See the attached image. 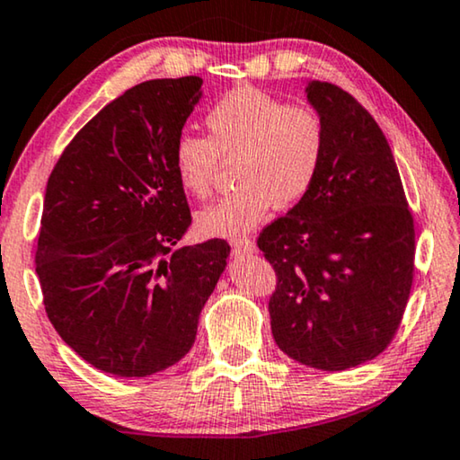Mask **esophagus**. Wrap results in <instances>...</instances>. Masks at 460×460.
Listing matches in <instances>:
<instances>
[{
	"label": "esophagus",
	"instance_id": "1",
	"mask_svg": "<svg viewBox=\"0 0 460 460\" xmlns=\"http://www.w3.org/2000/svg\"><path fill=\"white\" fill-rule=\"evenodd\" d=\"M231 245L235 254H254L256 252V243L252 239H235Z\"/></svg>",
	"mask_w": 460,
	"mask_h": 460
}]
</instances>
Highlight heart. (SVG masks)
<instances>
[{
    "label": "heart",
    "mask_w": 460,
    "mask_h": 460,
    "mask_svg": "<svg viewBox=\"0 0 460 460\" xmlns=\"http://www.w3.org/2000/svg\"><path fill=\"white\" fill-rule=\"evenodd\" d=\"M208 137L183 133L174 141L172 166L181 187L196 198L212 190L221 160H235L227 196L198 212L208 237H239L289 208L313 187L325 152V127L306 106H289L256 87H239L206 114Z\"/></svg>",
    "instance_id": "heart-1"
}]
</instances>
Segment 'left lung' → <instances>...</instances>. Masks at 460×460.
Returning <instances> with one entry per match:
<instances>
[{
	"label": "left lung",
	"mask_w": 460,
	"mask_h": 460,
	"mask_svg": "<svg viewBox=\"0 0 460 460\" xmlns=\"http://www.w3.org/2000/svg\"><path fill=\"white\" fill-rule=\"evenodd\" d=\"M325 127L313 187L258 237L277 273L269 300L277 346L321 371L373 360L402 321L415 270V225L390 144L338 85L310 81Z\"/></svg>",
	"instance_id": "1"
}]
</instances>
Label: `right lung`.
Instances as JSON below:
<instances>
[{
  "mask_svg": "<svg viewBox=\"0 0 460 460\" xmlns=\"http://www.w3.org/2000/svg\"><path fill=\"white\" fill-rule=\"evenodd\" d=\"M199 76L127 89L66 146L48 179L35 270L51 325L89 365L147 377L191 350L229 243L172 250L191 225L172 147Z\"/></svg>",
  "mask_w": 460,
  "mask_h": 460,
  "instance_id": "right-lung-1",
  "label": "right lung"
}]
</instances>
